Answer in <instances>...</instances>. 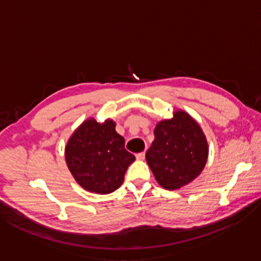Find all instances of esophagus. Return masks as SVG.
Segmentation results:
<instances>
[{"label":"esophagus","mask_w":261,"mask_h":261,"mask_svg":"<svg viewBox=\"0 0 261 261\" xmlns=\"http://www.w3.org/2000/svg\"><path fill=\"white\" fill-rule=\"evenodd\" d=\"M136 158L138 159V160H144V159H145V152L138 153V154H137V155H136Z\"/></svg>","instance_id":"obj_1"}]
</instances>
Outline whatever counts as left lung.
Listing matches in <instances>:
<instances>
[{
	"mask_svg": "<svg viewBox=\"0 0 261 261\" xmlns=\"http://www.w3.org/2000/svg\"><path fill=\"white\" fill-rule=\"evenodd\" d=\"M154 136L146 161L161 187L177 190L199 176L208 146L204 132L190 115L175 112L171 120L158 123Z\"/></svg>",
	"mask_w": 261,
	"mask_h": 261,
	"instance_id": "obj_1",
	"label": "left lung"
}]
</instances>
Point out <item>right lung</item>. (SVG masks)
I'll return each instance as SVG.
<instances>
[{
  "label": "right lung",
  "instance_id": "add662e5",
  "mask_svg": "<svg viewBox=\"0 0 261 261\" xmlns=\"http://www.w3.org/2000/svg\"><path fill=\"white\" fill-rule=\"evenodd\" d=\"M65 160L79 185L90 192L107 194L121 187L136 158L125 149V140L112 120L100 124L90 118L69 139Z\"/></svg>",
  "mask_w": 261,
  "mask_h": 261
}]
</instances>
